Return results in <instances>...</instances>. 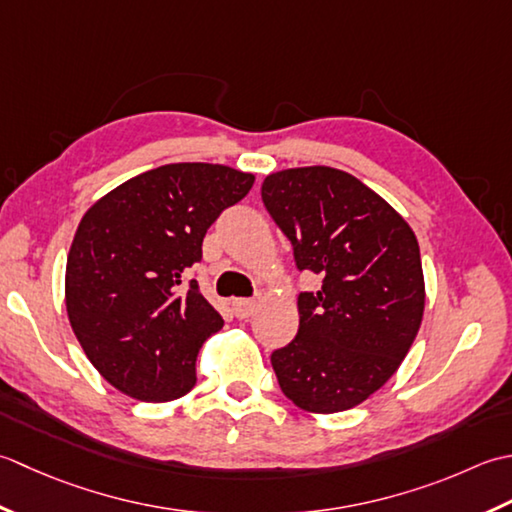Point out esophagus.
<instances>
[{
    "label": "esophagus",
    "mask_w": 512,
    "mask_h": 512,
    "mask_svg": "<svg viewBox=\"0 0 512 512\" xmlns=\"http://www.w3.org/2000/svg\"><path fill=\"white\" fill-rule=\"evenodd\" d=\"M232 305H234L236 318H241V320L249 318L256 311V300H252V298H236Z\"/></svg>",
    "instance_id": "34e87169"
}]
</instances>
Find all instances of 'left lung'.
Segmentation results:
<instances>
[{
    "mask_svg": "<svg viewBox=\"0 0 512 512\" xmlns=\"http://www.w3.org/2000/svg\"><path fill=\"white\" fill-rule=\"evenodd\" d=\"M260 196L296 267L322 278L300 291L298 333L271 367L300 409L347 411L398 371L422 325L417 238L382 196L327 165L269 174Z\"/></svg>",
    "mask_w": 512,
    "mask_h": 512,
    "instance_id": "8db88e82",
    "label": "left lung"
}]
</instances>
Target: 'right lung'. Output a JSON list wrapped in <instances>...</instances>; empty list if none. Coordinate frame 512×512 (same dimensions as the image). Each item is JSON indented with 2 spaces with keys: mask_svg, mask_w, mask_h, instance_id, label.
Instances as JSON below:
<instances>
[{
  "mask_svg": "<svg viewBox=\"0 0 512 512\" xmlns=\"http://www.w3.org/2000/svg\"><path fill=\"white\" fill-rule=\"evenodd\" d=\"M254 185L214 163H170L121 183L83 214L66 265V309L114 389L170 402L196 384V356L223 327L187 271L207 229Z\"/></svg>",
  "mask_w": 512,
  "mask_h": 512,
  "instance_id": "right-lung-1",
  "label": "right lung"
}]
</instances>
